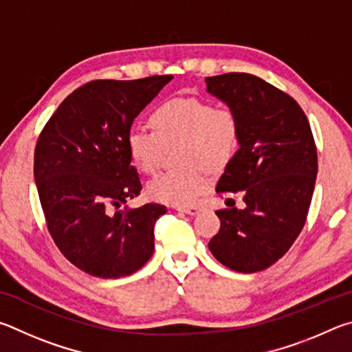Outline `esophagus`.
<instances>
[{
    "label": "esophagus",
    "instance_id": "1",
    "mask_svg": "<svg viewBox=\"0 0 352 352\" xmlns=\"http://www.w3.org/2000/svg\"><path fill=\"white\" fill-rule=\"evenodd\" d=\"M177 210L182 212V213L192 214V217H195V214H198V213L201 212V207H199V206H193V207H177Z\"/></svg>",
    "mask_w": 352,
    "mask_h": 352
}]
</instances>
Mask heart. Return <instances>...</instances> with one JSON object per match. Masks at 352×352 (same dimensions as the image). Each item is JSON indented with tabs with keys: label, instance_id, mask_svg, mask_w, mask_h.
Segmentation results:
<instances>
[{
	"label": "heart",
	"instance_id": "b5f03b06",
	"mask_svg": "<svg viewBox=\"0 0 352 352\" xmlns=\"http://www.w3.org/2000/svg\"><path fill=\"white\" fill-rule=\"evenodd\" d=\"M153 131L134 128L126 135V150L142 173H156L165 148L179 144L176 159L181 168L160 173L148 184L153 199L173 206H193L206 192L204 168L221 171L239 148L241 125L230 108H214L201 98H175L153 109Z\"/></svg>",
	"mask_w": 352,
	"mask_h": 352
}]
</instances>
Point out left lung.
<instances>
[{"instance_id":"1","label":"left lung","mask_w":352,"mask_h":352,"mask_svg":"<svg viewBox=\"0 0 352 352\" xmlns=\"http://www.w3.org/2000/svg\"><path fill=\"white\" fill-rule=\"evenodd\" d=\"M206 83L241 125L239 150L217 193L243 195L245 202L243 210H217L221 227L208 249L235 272H260L291 249L306 223L318 168L316 142L300 104L263 78L229 72Z\"/></svg>"}]
</instances>
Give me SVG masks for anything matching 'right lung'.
Wrapping results in <instances>:
<instances>
[{"mask_svg": "<svg viewBox=\"0 0 352 352\" xmlns=\"http://www.w3.org/2000/svg\"><path fill=\"white\" fill-rule=\"evenodd\" d=\"M173 76L94 80L61 102L43 128L34 176L47 230L61 254L92 276L134 274L154 250L165 206L129 208L142 184L126 150L135 117Z\"/></svg>", "mask_w": 352, "mask_h": 352, "instance_id": "right-lung-1", "label": "right lung"}]
</instances>
